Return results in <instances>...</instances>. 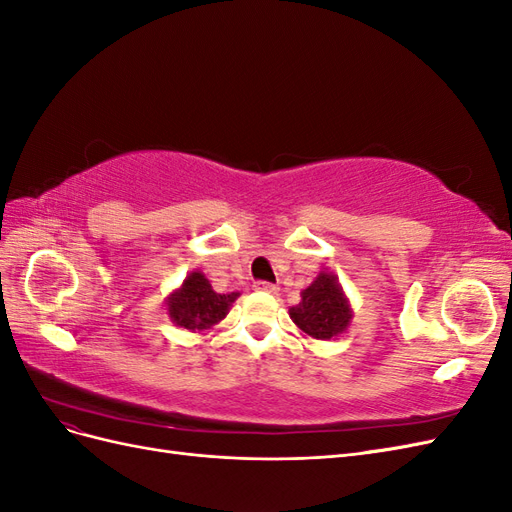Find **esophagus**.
Returning <instances> with one entry per match:
<instances>
[{
    "mask_svg": "<svg viewBox=\"0 0 512 512\" xmlns=\"http://www.w3.org/2000/svg\"><path fill=\"white\" fill-rule=\"evenodd\" d=\"M254 290H258V292H277V286L271 284V282L258 280V282H254Z\"/></svg>",
    "mask_w": 512,
    "mask_h": 512,
    "instance_id": "34e87169",
    "label": "esophagus"
}]
</instances>
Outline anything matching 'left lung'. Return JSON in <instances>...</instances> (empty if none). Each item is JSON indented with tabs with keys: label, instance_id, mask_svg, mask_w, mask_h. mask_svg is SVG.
I'll return each instance as SVG.
<instances>
[{
	"label": "left lung",
	"instance_id": "left-lung-1",
	"mask_svg": "<svg viewBox=\"0 0 512 512\" xmlns=\"http://www.w3.org/2000/svg\"><path fill=\"white\" fill-rule=\"evenodd\" d=\"M301 297L299 305L290 307V318L303 333L316 339H331L346 331L352 312L335 275L320 273Z\"/></svg>",
	"mask_w": 512,
	"mask_h": 512
}]
</instances>
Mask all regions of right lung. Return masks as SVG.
<instances>
[{
    "label": "right lung",
    "instance_id": "add662e5",
    "mask_svg": "<svg viewBox=\"0 0 512 512\" xmlns=\"http://www.w3.org/2000/svg\"><path fill=\"white\" fill-rule=\"evenodd\" d=\"M237 297L239 292L218 294L203 273L194 271L183 282L181 290L170 294L168 316L177 327L188 331L211 329L215 322H220L226 316L230 303Z\"/></svg>",
    "mask_w": 512,
    "mask_h": 512
}]
</instances>
